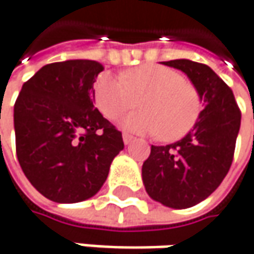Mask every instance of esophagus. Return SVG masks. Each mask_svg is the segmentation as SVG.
<instances>
[{
  "label": "esophagus",
  "mask_w": 254,
  "mask_h": 254,
  "mask_svg": "<svg viewBox=\"0 0 254 254\" xmlns=\"http://www.w3.org/2000/svg\"><path fill=\"white\" fill-rule=\"evenodd\" d=\"M122 138H124V143H125V145H129V143L133 140V136H132V135H127V133H124Z\"/></svg>",
  "instance_id": "1"
}]
</instances>
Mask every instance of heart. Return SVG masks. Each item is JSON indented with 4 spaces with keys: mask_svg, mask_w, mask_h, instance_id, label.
Listing matches in <instances>:
<instances>
[{
    "mask_svg": "<svg viewBox=\"0 0 254 254\" xmlns=\"http://www.w3.org/2000/svg\"><path fill=\"white\" fill-rule=\"evenodd\" d=\"M94 99L102 115L115 121L133 109L138 101L143 111L122 121L133 133L158 135L163 140L183 138L200 115V95L179 72L160 65H142L122 76L101 73L94 83Z\"/></svg>",
    "mask_w": 254,
    "mask_h": 254,
    "instance_id": "1",
    "label": "heart"
}]
</instances>
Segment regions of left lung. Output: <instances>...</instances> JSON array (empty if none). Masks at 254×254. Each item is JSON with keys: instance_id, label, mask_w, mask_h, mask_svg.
Masks as SVG:
<instances>
[{"instance_id": "obj_1", "label": "left lung", "mask_w": 254, "mask_h": 254, "mask_svg": "<svg viewBox=\"0 0 254 254\" xmlns=\"http://www.w3.org/2000/svg\"><path fill=\"white\" fill-rule=\"evenodd\" d=\"M185 72L203 101L194 127L181 140L150 148L142 165L148 194L172 209L200 203L219 188L230 169L242 114L232 89L212 68L190 60L162 62Z\"/></svg>"}]
</instances>
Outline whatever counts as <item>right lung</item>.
Returning a JSON list of instances; mask_svg holds the SVG:
<instances>
[{"label": "right lung", "mask_w": 254, "mask_h": 254, "mask_svg": "<svg viewBox=\"0 0 254 254\" xmlns=\"http://www.w3.org/2000/svg\"><path fill=\"white\" fill-rule=\"evenodd\" d=\"M102 71L89 60L48 64L18 95V162L31 185L52 202L92 197L124 149L122 133L94 105V83Z\"/></svg>", "instance_id": "add662e5"}]
</instances>
